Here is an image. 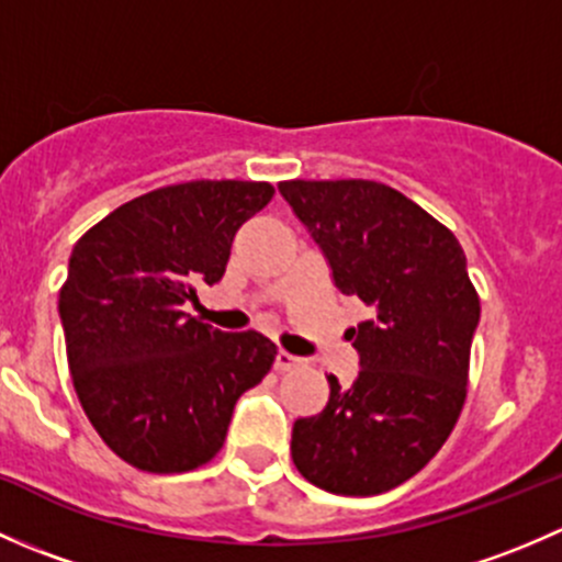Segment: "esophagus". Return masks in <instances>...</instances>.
I'll return each mask as SVG.
<instances>
[{"label":"esophagus","mask_w":562,"mask_h":562,"mask_svg":"<svg viewBox=\"0 0 562 562\" xmlns=\"http://www.w3.org/2000/svg\"><path fill=\"white\" fill-rule=\"evenodd\" d=\"M296 367H302V359H299V356L288 353V350H280V353L274 356V370L288 372V370H296Z\"/></svg>","instance_id":"obj_1"}]
</instances>
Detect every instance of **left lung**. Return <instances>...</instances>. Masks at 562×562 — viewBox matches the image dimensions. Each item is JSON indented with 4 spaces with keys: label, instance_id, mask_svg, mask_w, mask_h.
<instances>
[{
    "label": "left lung",
    "instance_id": "8db88e82",
    "mask_svg": "<svg viewBox=\"0 0 562 562\" xmlns=\"http://www.w3.org/2000/svg\"><path fill=\"white\" fill-rule=\"evenodd\" d=\"M321 247L331 280L372 315L348 339L359 375L296 418L291 457L334 495H381L416 475L446 443L468 394L479 293L457 236L418 203L367 179L280 181Z\"/></svg>",
    "mask_w": 562,
    "mask_h": 562
}]
</instances>
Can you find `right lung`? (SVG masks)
<instances>
[{
	"instance_id": "obj_1",
	"label": "right lung",
	"mask_w": 562,
	"mask_h": 562,
	"mask_svg": "<svg viewBox=\"0 0 562 562\" xmlns=\"http://www.w3.org/2000/svg\"><path fill=\"white\" fill-rule=\"evenodd\" d=\"M274 195L269 181L160 187L100 220L72 247L59 291L67 364L108 449L146 473L206 464L234 405L274 364L258 331L225 334L184 313L223 280L234 236Z\"/></svg>"
}]
</instances>
